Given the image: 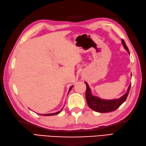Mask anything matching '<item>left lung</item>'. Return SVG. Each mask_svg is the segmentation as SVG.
Masks as SVG:
<instances>
[{"label": "left lung", "instance_id": "8db88e82", "mask_svg": "<svg viewBox=\"0 0 146 146\" xmlns=\"http://www.w3.org/2000/svg\"><path fill=\"white\" fill-rule=\"evenodd\" d=\"M121 43H122L124 48L130 54L129 48H128V47L127 46L126 44L123 39H121ZM85 84L86 85V101H87L88 105L90 106V108L93 110L99 113H108L116 110L126 100L128 94H129V93L130 86H131V84H130L129 88H128L127 93L123 94L122 96L118 98V99L103 100L101 99L99 97L93 95L91 93V89L88 83L85 82Z\"/></svg>", "mask_w": 146, "mask_h": 146}]
</instances>
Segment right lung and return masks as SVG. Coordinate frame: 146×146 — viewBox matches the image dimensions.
<instances>
[{"mask_svg": "<svg viewBox=\"0 0 146 146\" xmlns=\"http://www.w3.org/2000/svg\"><path fill=\"white\" fill-rule=\"evenodd\" d=\"M73 87V86H71V87L69 88V93L70 92V91L71 90V89H72V88ZM63 109V108H62V109H61V110L60 111H57V112H55V113H48V114H42V115H44V116H52V115H57V114H58V113H60V112L62 111V110Z\"/></svg>", "mask_w": 146, "mask_h": 146, "instance_id": "add662e5", "label": "right lung"}]
</instances>
